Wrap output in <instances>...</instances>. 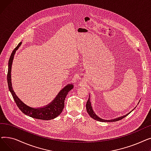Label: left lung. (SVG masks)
I'll return each instance as SVG.
<instances>
[{
  "instance_id": "1",
  "label": "left lung",
  "mask_w": 151,
  "mask_h": 151,
  "mask_svg": "<svg viewBox=\"0 0 151 151\" xmlns=\"http://www.w3.org/2000/svg\"><path fill=\"white\" fill-rule=\"evenodd\" d=\"M86 109H87V111H88V113L89 114V115L93 119L96 120L97 121H100V122H116V121H120L121 119H122L123 118H124L125 117H126L127 115H129V114H126L125 116H122V117H118V118H116V119H112V120H108V121H106V120H104V119H102L99 117L96 114H95L93 111L92 110V106H91V102H90V99H89L88 101H87V104H86Z\"/></svg>"
}]
</instances>
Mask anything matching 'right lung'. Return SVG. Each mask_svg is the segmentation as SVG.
Segmentation results:
<instances>
[{"label":"right lung","instance_id":"right-lung-1","mask_svg":"<svg viewBox=\"0 0 151 151\" xmlns=\"http://www.w3.org/2000/svg\"><path fill=\"white\" fill-rule=\"evenodd\" d=\"M21 45V42H20L18 44V45L16 47L14 50L12 51L9 61V69H8L7 73V83L8 85H9V90L12 95L16 104H17L19 109L24 114H25L27 116H29L31 117L37 119H53L58 117L62 112L63 109L64 108V101L65 97L68 92L71 89H73V85L68 84L67 86H65L64 88L62 89L60 91L56 98L53 100V101L51 102L49 105L46 106L45 108H30L25 105L19 99H18V97L17 96V95L15 94L12 87L11 82V70L13 59L16 51L18 49V47L20 46Z\"/></svg>","mask_w":151,"mask_h":151}]
</instances>
